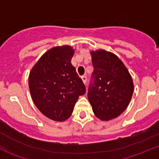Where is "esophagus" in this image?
Wrapping results in <instances>:
<instances>
[{"mask_svg":"<svg viewBox=\"0 0 159 159\" xmlns=\"http://www.w3.org/2000/svg\"><path fill=\"white\" fill-rule=\"evenodd\" d=\"M81 80L84 82V84H85L87 81V77L86 76H81Z\"/></svg>","mask_w":159,"mask_h":159,"instance_id":"obj_1","label":"esophagus"}]
</instances>
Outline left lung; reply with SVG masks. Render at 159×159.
<instances>
[{"mask_svg":"<svg viewBox=\"0 0 159 159\" xmlns=\"http://www.w3.org/2000/svg\"><path fill=\"white\" fill-rule=\"evenodd\" d=\"M93 84L88 99L96 116L104 121L116 118L128 106L134 92L129 71L118 56L105 50L90 51Z\"/></svg>","mask_w":159,"mask_h":159,"instance_id":"1","label":"left lung"}]
</instances>
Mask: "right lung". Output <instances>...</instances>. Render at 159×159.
<instances>
[{
    "mask_svg": "<svg viewBox=\"0 0 159 159\" xmlns=\"http://www.w3.org/2000/svg\"><path fill=\"white\" fill-rule=\"evenodd\" d=\"M74 50L58 46L45 52L30 71L28 86L31 99L39 111L52 120H66L85 85L71 64Z\"/></svg>",
    "mask_w": 159,
    "mask_h": 159,
    "instance_id": "right-lung-1",
    "label": "right lung"
}]
</instances>
